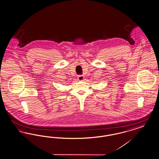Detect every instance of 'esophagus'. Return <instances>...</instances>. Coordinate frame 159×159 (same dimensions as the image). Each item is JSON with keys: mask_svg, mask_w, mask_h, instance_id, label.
I'll return each mask as SVG.
<instances>
[{"mask_svg": "<svg viewBox=\"0 0 159 159\" xmlns=\"http://www.w3.org/2000/svg\"><path fill=\"white\" fill-rule=\"evenodd\" d=\"M77 79L80 81H82L84 79V76H83V75H79L77 77Z\"/></svg>", "mask_w": 159, "mask_h": 159, "instance_id": "1", "label": "esophagus"}]
</instances>
